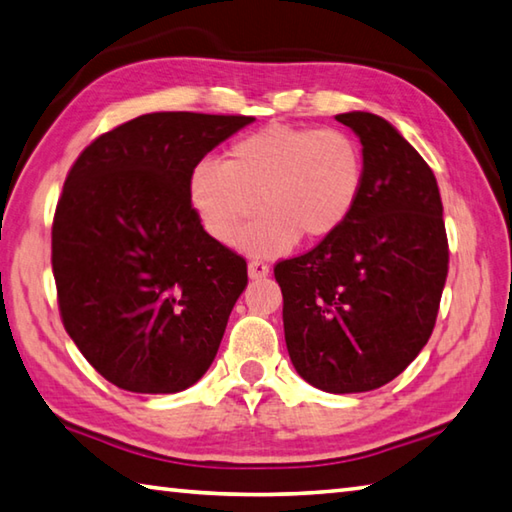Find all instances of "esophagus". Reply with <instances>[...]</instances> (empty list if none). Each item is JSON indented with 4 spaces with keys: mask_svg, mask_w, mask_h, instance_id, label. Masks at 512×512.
<instances>
[{
    "mask_svg": "<svg viewBox=\"0 0 512 512\" xmlns=\"http://www.w3.org/2000/svg\"><path fill=\"white\" fill-rule=\"evenodd\" d=\"M268 273H271V266L262 262V259H250L248 262L250 280H262V277H268Z\"/></svg>",
    "mask_w": 512,
    "mask_h": 512,
    "instance_id": "esophagus-1",
    "label": "esophagus"
}]
</instances>
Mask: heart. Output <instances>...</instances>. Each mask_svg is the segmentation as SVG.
<instances>
[{
	"label": "heart",
	"instance_id": "obj_1",
	"mask_svg": "<svg viewBox=\"0 0 512 512\" xmlns=\"http://www.w3.org/2000/svg\"><path fill=\"white\" fill-rule=\"evenodd\" d=\"M365 188V154L338 127L266 125L230 145L224 163L201 161L190 174V201L219 244L277 255L297 239H329L347 224Z\"/></svg>",
	"mask_w": 512,
	"mask_h": 512
}]
</instances>
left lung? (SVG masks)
I'll return each mask as SVG.
<instances>
[{
	"instance_id": "obj_1",
	"label": "left lung",
	"mask_w": 512,
	"mask_h": 512,
	"mask_svg": "<svg viewBox=\"0 0 512 512\" xmlns=\"http://www.w3.org/2000/svg\"><path fill=\"white\" fill-rule=\"evenodd\" d=\"M358 134L365 188L349 221L309 253L275 264L293 367L329 394L394 380L432 336L448 277V235L434 172L369 111L338 114Z\"/></svg>"
}]
</instances>
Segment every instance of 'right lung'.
I'll use <instances>...</instances> for the list:
<instances>
[{"label":"right lung","instance_id":"1","mask_svg":"<svg viewBox=\"0 0 512 512\" xmlns=\"http://www.w3.org/2000/svg\"><path fill=\"white\" fill-rule=\"evenodd\" d=\"M253 120L145 114L100 134L71 165L51 230L60 318L116 387L174 394L215 360L248 271L203 230L190 174Z\"/></svg>","mask_w":512,"mask_h":512}]
</instances>
